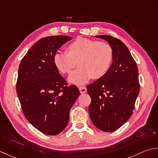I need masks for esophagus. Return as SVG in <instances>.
Wrapping results in <instances>:
<instances>
[{
  "label": "esophagus",
  "mask_w": 158,
  "mask_h": 158,
  "mask_svg": "<svg viewBox=\"0 0 158 158\" xmlns=\"http://www.w3.org/2000/svg\"><path fill=\"white\" fill-rule=\"evenodd\" d=\"M79 90L80 93H85L86 92V88L85 86H80Z\"/></svg>",
  "instance_id": "34e87169"
}]
</instances>
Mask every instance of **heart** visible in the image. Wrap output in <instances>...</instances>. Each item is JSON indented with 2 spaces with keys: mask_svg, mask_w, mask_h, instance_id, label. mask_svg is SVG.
<instances>
[{
  "mask_svg": "<svg viewBox=\"0 0 158 158\" xmlns=\"http://www.w3.org/2000/svg\"><path fill=\"white\" fill-rule=\"evenodd\" d=\"M65 52L54 54V65L60 73L65 75L77 63L80 67L69 77V81L76 85H82L91 78H102L108 72L113 60V50L110 44L85 37H78L69 43Z\"/></svg>",
  "mask_w": 158,
  "mask_h": 158,
  "instance_id": "b5f03b06",
  "label": "heart"
}]
</instances>
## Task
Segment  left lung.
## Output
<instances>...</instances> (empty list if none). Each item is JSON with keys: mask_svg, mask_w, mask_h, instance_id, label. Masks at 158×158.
<instances>
[{"mask_svg": "<svg viewBox=\"0 0 158 158\" xmlns=\"http://www.w3.org/2000/svg\"><path fill=\"white\" fill-rule=\"evenodd\" d=\"M96 37L110 45L113 61L104 76L86 86L91 98L89 115L95 126L111 132L126 123L133 113L140 91L138 69L127 47L121 40L110 35Z\"/></svg>", "mask_w": 158, "mask_h": 158, "instance_id": "8db88e82", "label": "left lung"}]
</instances>
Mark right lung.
Here are the masks:
<instances>
[{
	"label": "right lung",
	"mask_w": 158,
	"mask_h": 158,
	"mask_svg": "<svg viewBox=\"0 0 158 158\" xmlns=\"http://www.w3.org/2000/svg\"><path fill=\"white\" fill-rule=\"evenodd\" d=\"M72 39L63 35L40 39L18 68L16 91L22 112L33 127L50 136L66 127L70 109L80 95L78 88L68 85L53 60L57 50Z\"/></svg>",
	"instance_id": "right-lung-1"
}]
</instances>
